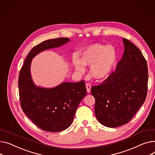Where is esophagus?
Instances as JSON below:
<instances>
[{
    "label": "esophagus",
    "instance_id": "34e87169",
    "mask_svg": "<svg viewBox=\"0 0 155 155\" xmlns=\"http://www.w3.org/2000/svg\"><path fill=\"white\" fill-rule=\"evenodd\" d=\"M86 88L87 90V92L89 93L90 92V89H91V85L89 83H87L86 84Z\"/></svg>",
    "mask_w": 155,
    "mask_h": 155
}]
</instances>
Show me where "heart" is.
Wrapping results in <instances>:
<instances>
[{
  "label": "heart",
  "instance_id": "1",
  "mask_svg": "<svg viewBox=\"0 0 155 155\" xmlns=\"http://www.w3.org/2000/svg\"><path fill=\"white\" fill-rule=\"evenodd\" d=\"M116 59L117 51L113 46L95 44L83 51L80 60L77 56H74L72 63L75 69L80 72L84 71V65L91 66L92 77L102 78L110 74Z\"/></svg>",
  "mask_w": 155,
  "mask_h": 155
}]
</instances>
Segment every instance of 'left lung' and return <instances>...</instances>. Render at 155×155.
Instances as JSON below:
<instances>
[{
    "instance_id": "1",
    "label": "left lung",
    "mask_w": 155,
    "mask_h": 155,
    "mask_svg": "<svg viewBox=\"0 0 155 155\" xmlns=\"http://www.w3.org/2000/svg\"><path fill=\"white\" fill-rule=\"evenodd\" d=\"M125 50L115 71L91 88L95 98V113L98 121L115 128L129 122L145 102L148 90V66L140 49L123 38Z\"/></svg>"
}]
</instances>
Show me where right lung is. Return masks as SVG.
<instances>
[{"instance_id": "add662e5", "label": "right lung", "mask_w": 155, "mask_h": 155, "mask_svg": "<svg viewBox=\"0 0 155 155\" xmlns=\"http://www.w3.org/2000/svg\"><path fill=\"white\" fill-rule=\"evenodd\" d=\"M68 38L44 41L30 51L20 71L18 90L20 106L25 114L39 128L50 132L66 130L74 120L77 108L87 95L85 83L64 82L52 88L37 87L30 75L32 59L45 50L69 42Z\"/></svg>"}]
</instances>
